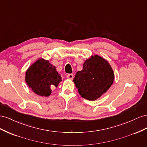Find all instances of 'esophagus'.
<instances>
[{"mask_svg":"<svg viewBox=\"0 0 147 147\" xmlns=\"http://www.w3.org/2000/svg\"><path fill=\"white\" fill-rule=\"evenodd\" d=\"M67 78H68V79H71V80H72V79H73V78H74V76H73V74H68V75H67Z\"/></svg>","mask_w":147,"mask_h":147,"instance_id":"esophagus-1","label":"esophagus"}]
</instances>
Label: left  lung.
Segmentation results:
<instances>
[{
  "label": "left lung",
  "mask_w": 147,
  "mask_h": 147,
  "mask_svg": "<svg viewBox=\"0 0 147 147\" xmlns=\"http://www.w3.org/2000/svg\"><path fill=\"white\" fill-rule=\"evenodd\" d=\"M115 79L111 65L98 55H92L76 73L73 81L82 97L90 101L98 99L110 89Z\"/></svg>",
  "instance_id": "8db88e82"
}]
</instances>
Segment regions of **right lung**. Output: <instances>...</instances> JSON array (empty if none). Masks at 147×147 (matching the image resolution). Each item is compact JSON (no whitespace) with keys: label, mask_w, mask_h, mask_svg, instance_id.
Here are the masks:
<instances>
[{"label":"right lung","mask_w":147,"mask_h":147,"mask_svg":"<svg viewBox=\"0 0 147 147\" xmlns=\"http://www.w3.org/2000/svg\"><path fill=\"white\" fill-rule=\"evenodd\" d=\"M25 81L36 94L48 97L52 93L51 87H57L61 77L55 66L49 60L39 58L27 69Z\"/></svg>","instance_id":"right-lung-1"}]
</instances>
